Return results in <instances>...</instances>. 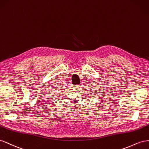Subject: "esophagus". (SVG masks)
Returning <instances> with one entry per match:
<instances>
[{
    "instance_id": "34e87169",
    "label": "esophagus",
    "mask_w": 149,
    "mask_h": 149,
    "mask_svg": "<svg viewBox=\"0 0 149 149\" xmlns=\"http://www.w3.org/2000/svg\"><path fill=\"white\" fill-rule=\"evenodd\" d=\"M79 85H74L73 86V88H76V89H78L79 88Z\"/></svg>"
}]
</instances>
